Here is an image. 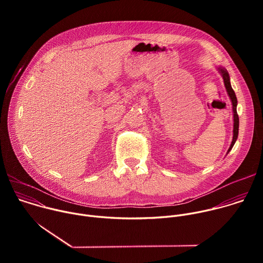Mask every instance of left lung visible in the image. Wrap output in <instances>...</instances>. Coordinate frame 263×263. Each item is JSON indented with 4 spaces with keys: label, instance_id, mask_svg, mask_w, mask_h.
<instances>
[{
    "label": "left lung",
    "instance_id": "left-lung-1",
    "mask_svg": "<svg viewBox=\"0 0 263 263\" xmlns=\"http://www.w3.org/2000/svg\"><path fill=\"white\" fill-rule=\"evenodd\" d=\"M218 71L220 72L221 77L223 79V83H224V87H226L227 89V92L231 99V102H232V110H233V121H234V124H233V139H232V142L230 144V147L228 149V153L231 151L236 139H237V136H238V128H239V119H238V115H237V111H236V106H237V99H236V96H235V92L234 90L232 89V86H231V83H230V77H229V72L227 71L226 68H223L221 66H219L218 68Z\"/></svg>",
    "mask_w": 263,
    "mask_h": 263
}]
</instances>
